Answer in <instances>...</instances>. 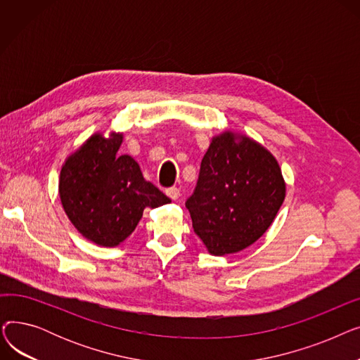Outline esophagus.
<instances>
[{"mask_svg":"<svg viewBox=\"0 0 360 360\" xmlns=\"http://www.w3.org/2000/svg\"><path fill=\"white\" fill-rule=\"evenodd\" d=\"M166 195H167L170 200L176 201V200L179 198V195H181L179 188H176V186H170V188H167V190H166Z\"/></svg>","mask_w":360,"mask_h":360,"instance_id":"34e87169","label":"esophagus"}]
</instances>
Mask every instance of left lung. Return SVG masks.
Listing matches in <instances>:
<instances>
[{
  "label": "left lung",
  "instance_id": "8db88e82",
  "mask_svg": "<svg viewBox=\"0 0 360 360\" xmlns=\"http://www.w3.org/2000/svg\"><path fill=\"white\" fill-rule=\"evenodd\" d=\"M285 197L286 184L270 151L224 131L212 139L185 205L207 251L221 257L248 248L266 233Z\"/></svg>",
  "mask_w": 360,
  "mask_h": 360
}]
</instances>
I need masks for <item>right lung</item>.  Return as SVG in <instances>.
<instances>
[{"label":"right lung","mask_w":360,"mask_h":360,"mask_svg":"<svg viewBox=\"0 0 360 360\" xmlns=\"http://www.w3.org/2000/svg\"><path fill=\"white\" fill-rule=\"evenodd\" d=\"M122 132L93 134L61 167L63 209L86 239L99 247H117L139 224L144 209L170 202L144 179L139 163L118 155Z\"/></svg>","instance_id":"right-lung-1"}]
</instances>
